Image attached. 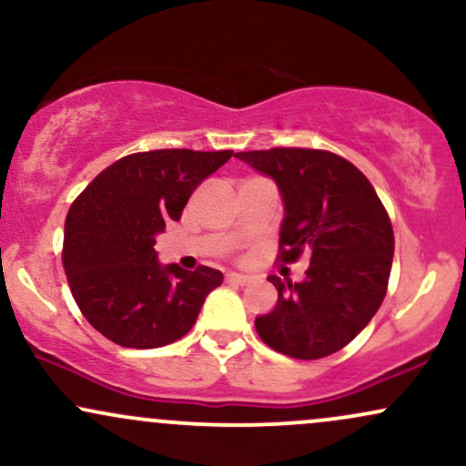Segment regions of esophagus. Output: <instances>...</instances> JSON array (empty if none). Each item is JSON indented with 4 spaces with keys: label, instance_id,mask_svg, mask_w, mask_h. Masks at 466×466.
I'll return each instance as SVG.
<instances>
[{
    "label": "esophagus",
    "instance_id": "34e87169",
    "mask_svg": "<svg viewBox=\"0 0 466 466\" xmlns=\"http://www.w3.org/2000/svg\"><path fill=\"white\" fill-rule=\"evenodd\" d=\"M226 282H229V285H248V282H251V276L237 274V271H232V274L226 276Z\"/></svg>",
    "mask_w": 466,
    "mask_h": 466
}]
</instances>
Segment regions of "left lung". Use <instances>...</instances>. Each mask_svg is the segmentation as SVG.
Instances as JSON below:
<instances>
[{
  "label": "left lung",
  "mask_w": 466,
  "mask_h": 466,
  "mask_svg": "<svg viewBox=\"0 0 466 466\" xmlns=\"http://www.w3.org/2000/svg\"><path fill=\"white\" fill-rule=\"evenodd\" d=\"M280 190V260L311 256L302 282L271 276L278 302L256 318L267 346L319 360L366 329L386 298L394 232L372 184L349 159L318 148L237 153Z\"/></svg>",
  "instance_id": "1"
}]
</instances>
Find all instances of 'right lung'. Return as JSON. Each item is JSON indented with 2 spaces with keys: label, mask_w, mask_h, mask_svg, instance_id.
<instances>
[{
  "label": "right lung",
  "mask_w": 466,
  "mask_h": 466,
  "mask_svg": "<svg viewBox=\"0 0 466 466\" xmlns=\"http://www.w3.org/2000/svg\"><path fill=\"white\" fill-rule=\"evenodd\" d=\"M229 157L232 151L188 148L127 155L72 203L63 267L80 313L106 339L125 349H159L195 326L223 274L212 267L162 265L155 238Z\"/></svg>",
  "instance_id": "add662e5"
}]
</instances>
